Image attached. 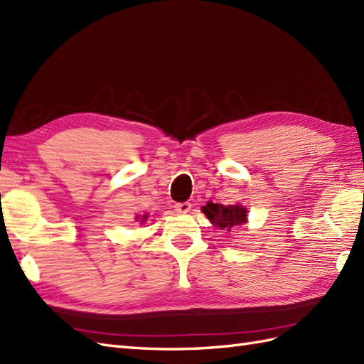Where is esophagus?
I'll return each mask as SVG.
<instances>
[{
  "instance_id": "34e87169",
  "label": "esophagus",
  "mask_w": 364,
  "mask_h": 364,
  "mask_svg": "<svg viewBox=\"0 0 364 364\" xmlns=\"http://www.w3.org/2000/svg\"><path fill=\"white\" fill-rule=\"evenodd\" d=\"M191 208H192V204H191L189 201H186V203H176V204H175V210L178 212V213H188V212L191 210Z\"/></svg>"
}]
</instances>
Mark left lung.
I'll return each instance as SVG.
<instances>
[{
  "mask_svg": "<svg viewBox=\"0 0 364 364\" xmlns=\"http://www.w3.org/2000/svg\"><path fill=\"white\" fill-rule=\"evenodd\" d=\"M203 213L206 215L210 223L215 228H220L221 230L230 232L232 229H237L240 226L246 225L247 221V210L246 208L240 206V204H215L209 201L206 206L201 208Z\"/></svg>",
  "mask_w": 364,
  "mask_h": 364,
  "instance_id": "8db88e82",
  "label": "left lung"
}]
</instances>
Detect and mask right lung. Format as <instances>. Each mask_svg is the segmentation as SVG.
Returning a JSON list of instances; mask_svg holds the SVG:
<instances>
[{
	"label": "right lung",
	"mask_w": 364,
	"mask_h": 364,
	"mask_svg": "<svg viewBox=\"0 0 364 364\" xmlns=\"http://www.w3.org/2000/svg\"><path fill=\"white\" fill-rule=\"evenodd\" d=\"M138 218V217H136ZM146 218H147V215H143V218H141V221H146Z\"/></svg>",
	"instance_id": "add662e5"
}]
</instances>
